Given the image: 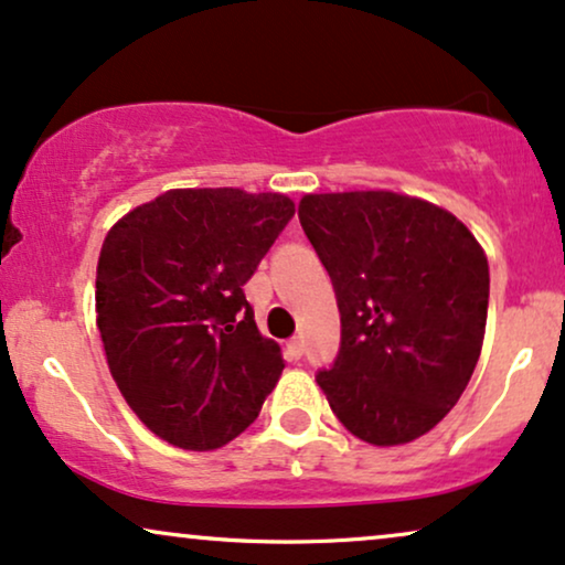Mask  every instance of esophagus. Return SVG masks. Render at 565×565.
Wrapping results in <instances>:
<instances>
[{
	"label": "esophagus",
	"instance_id": "obj_1",
	"mask_svg": "<svg viewBox=\"0 0 565 565\" xmlns=\"http://www.w3.org/2000/svg\"><path fill=\"white\" fill-rule=\"evenodd\" d=\"M287 354H289V360H299V356L305 354V344H302V339H291L289 344H287Z\"/></svg>",
	"mask_w": 565,
	"mask_h": 565
}]
</instances>
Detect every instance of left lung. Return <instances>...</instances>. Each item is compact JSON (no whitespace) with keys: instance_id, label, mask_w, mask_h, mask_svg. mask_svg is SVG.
Listing matches in <instances>:
<instances>
[{"instance_id":"left-lung-1","label":"left lung","mask_w":565,"mask_h":565,"mask_svg":"<svg viewBox=\"0 0 565 565\" xmlns=\"http://www.w3.org/2000/svg\"><path fill=\"white\" fill-rule=\"evenodd\" d=\"M299 224L341 312L339 354L316 375L339 423L373 446L433 430L480 360L490 270L472 232L383 190L305 195Z\"/></svg>"}]
</instances>
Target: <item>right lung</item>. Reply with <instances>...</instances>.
<instances>
[{
    "instance_id": "right-lung-1",
    "label": "right lung",
    "mask_w": 565,
    "mask_h": 565,
    "mask_svg": "<svg viewBox=\"0 0 565 565\" xmlns=\"http://www.w3.org/2000/svg\"><path fill=\"white\" fill-rule=\"evenodd\" d=\"M295 216L278 192L169 190L106 234L96 323L140 423L171 446L211 451L260 414L284 370L245 284Z\"/></svg>"
}]
</instances>
